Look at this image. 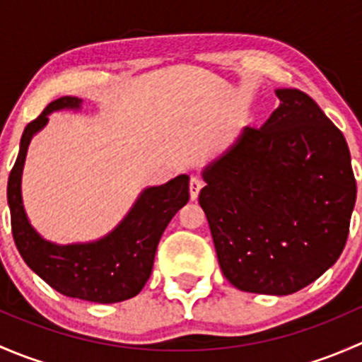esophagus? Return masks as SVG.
<instances>
[{
    "instance_id": "obj_1",
    "label": "esophagus",
    "mask_w": 362,
    "mask_h": 362,
    "mask_svg": "<svg viewBox=\"0 0 362 362\" xmlns=\"http://www.w3.org/2000/svg\"><path fill=\"white\" fill-rule=\"evenodd\" d=\"M203 185H204V182L199 177H192L191 178V184H189V189H191V198L192 199L198 198V194H199V191H202V189H203Z\"/></svg>"
}]
</instances>
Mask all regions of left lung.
<instances>
[{"label": "left lung", "mask_w": 362, "mask_h": 362, "mask_svg": "<svg viewBox=\"0 0 362 362\" xmlns=\"http://www.w3.org/2000/svg\"><path fill=\"white\" fill-rule=\"evenodd\" d=\"M275 93L269 119L202 171L199 204L226 279L287 296L338 261L357 187L345 136L319 105L298 89Z\"/></svg>", "instance_id": "1"}]
</instances>
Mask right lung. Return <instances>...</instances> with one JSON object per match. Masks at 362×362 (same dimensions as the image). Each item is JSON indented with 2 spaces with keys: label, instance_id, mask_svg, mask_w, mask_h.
Here are the masks:
<instances>
[{
  "label": "right lung",
  "instance_id": "obj_1",
  "mask_svg": "<svg viewBox=\"0 0 362 362\" xmlns=\"http://www.w3.org/2000/svg\"><path fill=\"white\" fill-rule=\"evenodd\" d=\"M82 100L63 96L25 126L19 156L8 177L10 215L16 245L24 262L57 293L93 303H119L144 289L154 266L164 229L189 202V177L141 191L126 217L96 242L57 245L43 238L29 222L23 203V170L31 138L57 110H80Z\"/></svg>",
  "mask_w": 362,
  "mask_h": 362
}]
</instances>
